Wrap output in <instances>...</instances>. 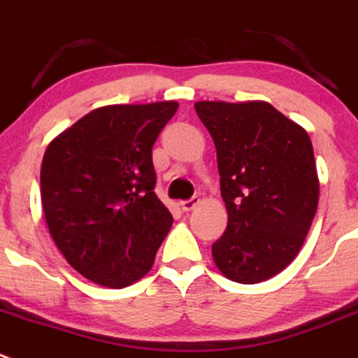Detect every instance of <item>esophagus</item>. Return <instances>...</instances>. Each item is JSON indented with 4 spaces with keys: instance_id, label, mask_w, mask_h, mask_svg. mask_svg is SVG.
Segmentation results:
<instances>
[{
    "instance_id": "obj_1",
    "label": "esophagus",
    "mask_w": 358,
    "mask_h": 358,
    "mask_svg": "<svg viewBox=\"0 0 358 358\" xmlns=\"http://www.w3.org/2000/svg\"><path fill=\"white\" fill-rule=\"evenodd\" d=\"M199 202H200L199 196H192V199L185 200V202H181V203H179V206H181L182 213H188V210L195 209V206H196V203H199Z\"/></svg>"
}]
</instances>
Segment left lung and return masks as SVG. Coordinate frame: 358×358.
<instances>
[{
    "instance_id": "8db88e82",
    "label": "left lung",
    "mask_w": 358,
    "mask_h": 358,
    "mask_svg": "<svg viewBox=\"0 0 358 358\" xmlns=\"http://www.w3.org/2000/svg\"><path fill=\"white\" fill-rule=\"evenodd\" d=\"M217 155L228 223L213 258L228 279L262 283L292 264L318 207V173L304 128L267 101H196Z\"/></svg>"
}]
</instances>
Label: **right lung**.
<instances>
[{"instance_id":"1","label":"right lung","mask_w":358,"mask_h":358,"mask_svg":"<svg viewBox=\"0 0 358 358\" xmlns=\"http://www.w3.org/2000/svg\"><path fill=\"white\" fill-rule=\"evenodd\" d=\"M177 107L94 108L47 145V227L68 264L93 283L124 288L151 271L173 221L155 193L152 145Z\"/></svg>"}]
</instances>
